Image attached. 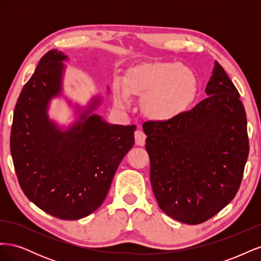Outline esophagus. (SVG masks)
Here are the masks:
<instances>
[{"label":"esophagus","instance_id":"34e87169","mask_svg":"<svg viewBox=\"0 0 261 261\" xmlns=\"http://www.w3.org/2000/svg\"><path fill=\"white\" fill-rule=\"evenodd\" d=\"M146 141V135L143 130L137 129L135 132V143L137 146H144Z\"/></svg>","mask_w":261,"mask_h":261}]
</instances>
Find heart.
Segmentation results:
<instances>
[{"mask_svg": "<svg viewBox=\"0 0 261 261\" xmlns=\"http://www.w3.org/2000/svg\"><path fill=\"white\" fill-rule=\"evenodd\" d=\"M198 81L193 70L175 62H151L134 68L125 87L116 84L118 103L128 97L141 99V110L155 121H168L183 113L197 94Z\"/></svg>", "mask_w": 261, "mask_h": 261, "instance_id": "1", "label": "heart"}]
</instances>
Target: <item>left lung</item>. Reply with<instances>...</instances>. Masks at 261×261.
Instances as JSON below:
<instances>
[{
    "instance_id": "8db88e82",
    "label": "left lung",
    "mask_w": 261,
    "mask_h": 261,
    "mask_svg": "<svg viewBox=\"0 0 261 261\" xmlns=\"http://www.w3.org/2000/svg\"><path fill=\"white\" fill-rule=\"evenodd\" d=\"M206 93L191 111L143 124L158 204L186 224L202 223L232 201L249 152L240 93L217 61Z\"/></svg>"
}]
</instances>
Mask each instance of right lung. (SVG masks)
Masks as SVG:
<instances>
[{
	"label": "right lung",
	"instance_id": "right-lung-1",
	"mask_svg": "<svg viewBox=\"0 0 261 261\" xmlns=\"http://www.w3.org/2000/svg\"><path fill=\"white\" fill-rule=\"evenodd\" d=\"M67 60L61 51H49L23 86L13 116L11 153L31 202L55 218L78 220L106 199L118 165L134 146L136 125L110 124L93 113L101 96L86 107L75 105L78 118L66 128L50 120V102L63 94Z\"/></svg>",
	"mask_w": 261,
	"mask_h": 261
}]
</instances>
